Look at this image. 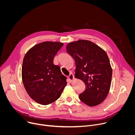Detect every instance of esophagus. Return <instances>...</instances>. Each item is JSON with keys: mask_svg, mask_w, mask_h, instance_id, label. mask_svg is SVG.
<instances>
[{"mask_svg": "<svg viewBox=\"0 0 135 135\" xmlns=\"http://www.w3.org/2000/svg\"><path fill=\"white\" fill-rule=\"evenodd\" d=\"M68 79L69 80V82H73V81L75 80L74 76L73 73H70V75L68 76Z\"/></svg>", "mask_w": 135, "mask_h": 135, "instance_id": "1", "label": "esophagus"}]
</instances>
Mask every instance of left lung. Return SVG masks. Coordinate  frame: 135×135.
<instances>
[{
    "mask_svg": "<svg viewBox=\"0 0 135 135\" xmlns=\"http://www.w3.org/2000/svg\"><path fill=\"white\" fill-rule=\"evenodd\" d=\"M66 51L75 60V77L85 84L80 99L89 106L104 102L109 91L112 69L106 52L88 40H79L67 44Z\"/></svg>",
    "mask_w": 135,
    "mask_h": 135,
    "instance_id": "obj_1",
    "label": "left lung"
}]
</instances>
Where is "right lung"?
<instances>
[{
  "label": "right lung",
  "mask_w": 135,
  "mask_h": 135,
  "mask_svg": "<svg viewBox=\"0 0 135 135\" xmlns=\"http://www.w3.org/2000/svg\"><path fill=\"white\" fill-rule=\"evenodd\" d=\"M64 43L44 42L35 45L26 54L22 63V79L30 98L38 104H50L58 99L67 83L53 59Z\"/></svg>",
  "instance_id": "1"
}]
</instances>
